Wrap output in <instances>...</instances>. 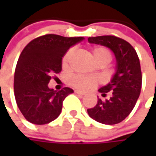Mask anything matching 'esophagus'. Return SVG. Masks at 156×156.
<instances>
[{
	"instance_id": "34e87169",
	"label": "esophagus",
	"mask_w": 156,
	"mask_h": 156,
	"mask_svg": "<svg viewBox=\"0 0 156 156\" xmlns=\"http://www.w3.org/2000/svg\"><path fill=\"white\" fill-rule=\"evenodd\" d=\"M75 93L78 94H81V95H84L86 94L84 91H81V90H79V89H75Z\"/></svg>"
}]
</instances>
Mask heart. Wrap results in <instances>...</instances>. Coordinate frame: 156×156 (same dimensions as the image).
Listing matches in <instances>:
<instances>
[{"label": "heart", "mask_w": 156, "mask_h": 156, "mask_svg": "<svg viewBox=\"0 0 156 156\" xmlns=\"http://www.w3.org/2000/svg\"><path fill=\"white\" fill-rule=\"evenodd\" d=\"M74 53V49L71 48L66 52V54L63 55L62 64L63 69H68L69 68V60ZM92 56L95 62L97 63L101 61H104L107 63L110 62L112 60V53L111 51L105 48V47H95L91 51ZM69 83L73 87L81 88L84 90L92 89L98 83V79L94 76H84V75H74L70 77Z\"/></svg>", "instance_id": "b5f03b06"}]
</instances>
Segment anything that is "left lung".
I'll return each mask as SVG.
<instances>
[{
  "label": "left lung",
  "instance_id": "1",
  "mask_svg": "<svg viewBox=\"0 0 156 156\" xmlns=\"http://www.w3.org/2000/svg\"><path fill=\"white\" fill-rule=\"evenodd\" d=\"M90 43L108 47L116 59V72L111 81L99 91L109 99H98L97 104L87 109V114L98 122L114 125L122 122L135 108L141 89V64L135 49L125 40L114 35L89 37Z\"/></svg>",
  "mask_w": 156,
  "mask_h": 156
}]
</instances>
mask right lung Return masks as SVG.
<instances>
[{
  "mask_svg": "<svg viewBox=\"0 0 156 156\" xmlns=\"http://www.w3.org/2000/svg\"><path fill=\"white\" fill-rule=\"evenodd\" d=\"M83 37L45 34L32 40L20 55L15 68L14 89L19 109L29 122L43 125L60 115L64 99L74 91H56L48 84L53 74L62 71L63 55Z\"/></svg>",
  "mask_w": 156,
  "mask_h": 156,
  "instance_id": "obj_1",
  "label": "right lung"
}]
</instances>
